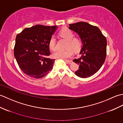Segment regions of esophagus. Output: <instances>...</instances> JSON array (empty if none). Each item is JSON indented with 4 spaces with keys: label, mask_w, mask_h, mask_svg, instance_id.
<instances>
[{
    "label": "esophagus",
    "mask_w": 123,
    "mask_h": 123,
    "mask_svg": "<svg viewBox=\"0 0 123 123\" xmlns=\"http://www.w3.org/2000/svg\"><path fill=\"white\" fill-rule=\"evenodd\" d=\"M65 61L67 63L71 64L72 63V61H71V60H65Z\"/></svg>",
    "instance_id": "esophagus-1"
}]
</instances>
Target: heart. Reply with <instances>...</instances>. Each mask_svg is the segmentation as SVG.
I'll list each match as a JSON object with an SVG mask.
<instances>
[{
    "mask_svg": "<svg viewBox=\"0 0 123 123\" xmlns=\"http://www.w3.org/2000/svg\"><path fill=\"white\" fill-rule=\"evenodd\" d=\"M60 35L69 41L66 50H58L53 54L55 58L67 59L71 57L74 54V51L75 52H79L82 48V41L79 37H74V33L69 29L62 30ZM49 47L52 51H55L57 49L56 38L54 35H52L49 39Z\"/></svg>",
    "mask_w": 123,
    "mask_h": 123,
    "instance_id": "obj_1",
    "label": "heart"
}]
</instances>
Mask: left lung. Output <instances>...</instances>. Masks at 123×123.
Segmentation results:
<instances>
[{
    "instance_id": "8db88e82",
    "label": "left lung",
    "mask_w": 123,
    "mask_h": 123,
    "mask_svg": "<svg viewBox=\"0 0 123 123\" xmlns=\"http://www.w3.org/2000/svg\"><path fill=\"white\" fill-rule=\"evenodd\" d=\"M69 28L78 34L83 44L79 59L73 61L79 65L74 74L80 78H86L95 74L105 61L107 40L99 28L86 22L70 24Z\"/></svg>"
}]
</instances>
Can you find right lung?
Instances as JSON below:
<instances>
[{
  "label": "right lung",
  "instance_id": "right-lung-1",
  "mask_svg": "<svg viewBox=\"0 0 123 123\" xmlns=\"http://www.w3.org/2000/svg\"><path fill=\"white\" fill-rule=\"evenodd\" d=\"M56 26L36 25L26 28L16 37L14 56L20 69L30 77L43 78L53 68L55 59L50 55L49 41Z\"/></svg>",
  "mask_w": 123,
  "mask_h": 123
}]
</instances>
